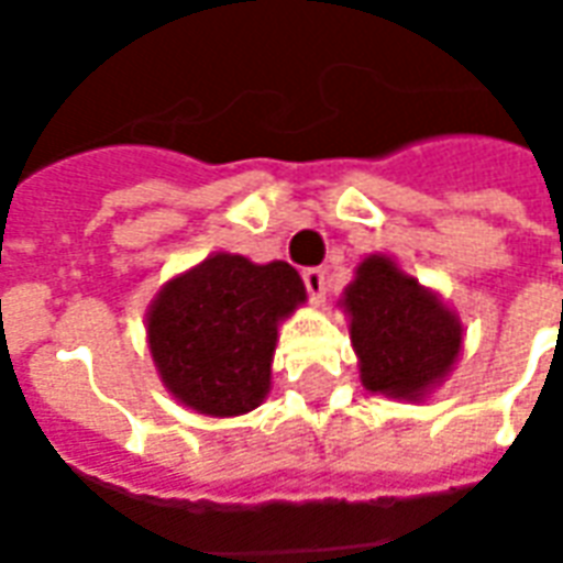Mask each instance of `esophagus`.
<instances>
[{
    "instance_id": "obj_1",
    "label": "esophagus",
    "mask_w": 563,
    "mask_h": 563,
    "mask_svg": "<svg viewBox=\"0 0 563 563\" xmlns=\"http://www.w3.org/2000/svg\"><path fill=\"white\" fill-rule=\"evenodd\" d=\"M301 280H305V286H307V295H310V298H313V301H322V298H325V271L322 268H305V274H301Z\"/></svg>"
}]
</instances>
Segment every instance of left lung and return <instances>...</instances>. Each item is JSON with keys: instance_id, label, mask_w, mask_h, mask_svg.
Returning <instances> with one entry per match:
<instances>
[{"instance_id": "8db88e82", "label": "left lung", "mask_w": 563, "mask_h": 563, "mask_svg": "<svg viewBox=\"0 0 563 563\" xmlns=\"http://www.w3.org/2000/svg\"><path fill=\"white\" fill-rule=\"evenodd\" d=\"M341 305L365 389L422 401L459 358V317L389 256H367Z\"/></svg>"}]
</instances>
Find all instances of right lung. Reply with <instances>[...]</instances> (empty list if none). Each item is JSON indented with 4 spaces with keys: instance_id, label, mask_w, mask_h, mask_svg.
<instances>
[{
    "instance_id": "obj_1",
    "label": "right lung",
    "mask_w": 563,
    "mask_h": 563,
    "mask_svg": "<svg viewBox=\"0 0 563 563\" xmlns=\"http://www.w3.org/2000/svg\"><path fill=\"white\" fill-rule=\"evenodd\" d=\"M298 271L213 253L174 277L147 310V343L165 389L205 416L256 410L271 389L280 319L305 305Z\"/></svg>"
}]
</instances>
